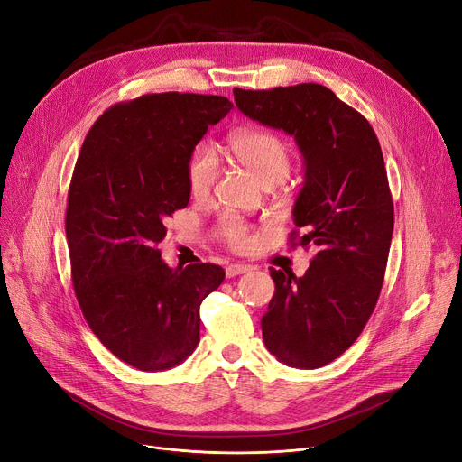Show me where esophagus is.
<instances>
[{"label": "esophagus", "mask_w": 462, "mask_h": 462, "mask_svg": "<svg viewBox=\"0 0 462 462\" xmlns=\"http://www.w3.org/2000/svg\"><path fill=\"white\" fill-rule=\"evenodd\" d=\"M250 269L246 267V265H229V267H226V276L227 278H235V276H238V274H245V273H248Z\"/></svg>", "instance_id": "obj_1"}]
</instances>
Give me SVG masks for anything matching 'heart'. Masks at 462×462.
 <instances>
[{
    "instance_id": "heart-1",
    "label": "heart",
    "mask_w": 462,
    "mask_h": 462,
    "mask_svg": "<svg viewBox=\"0 0 462 462\" xmlns=\"http://www.w3.org/2000/svg\"><path fill=\"white\" fill-rule=\"evenodd\" d=\"M227 146L233 156L248 167L263 186H273L288 177L291 152L282 137L267 129H240L231 134ZM217 156L210 144H195L184 165L186 184L193 199H207L217 180ZM217 236L235 252H248L254 246L250 227L238 217H224L217 227Z\"/></svg>"
}]
</instances>
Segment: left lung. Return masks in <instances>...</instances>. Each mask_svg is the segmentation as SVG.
<instances>
[{
    "label": "left lung",
    "instance_id": "left-lung-1",
    "mask_svg": "<svg viewBox=\"0 0 462 462\" xmlns=\"http://www.w3.org/2000/svg\"><path fill=\"white\" fill-rule=\"evenodd\" d=\"M240 113L293 135L304 156L291 246H318L309 271L271 269L274 295L261 319L278 361L319 368L357 340L376 309L394 208L383 153L368 120L314 82L273 90L235 88Z\"/></svg>",
    "mask_w": 462,
    "mask_h": 462
}]
</instances>
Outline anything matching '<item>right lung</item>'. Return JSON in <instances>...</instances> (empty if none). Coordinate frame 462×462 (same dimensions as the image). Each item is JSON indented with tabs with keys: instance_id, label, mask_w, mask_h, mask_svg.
<instances>
[{
	"instance_id": "1",
	"label": "right lung",
	"mask_w": 462,
	"mask_h": 462,
	"mask_svg": "<svg viewBox=\"0 0 462 462\" xmlns=\"http://www.w3.org/2000/svg\"><path fill=\"white\" fill-rule=\"evenodd\" d=\"M231 108L222 96L146 94L106 108L82 143L65 212L73 288L94 335L129 366L182 363L203 299L226 278L212 263L171 269L158 245L189 203V150Z\"/></svg>"
}]
</instances>
